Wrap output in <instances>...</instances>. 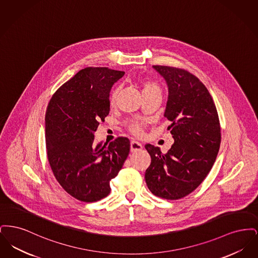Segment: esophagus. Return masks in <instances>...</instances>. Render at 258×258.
I'll use <instances>...</instances> for the list:
<instances>
[{
  "instance_id": "obj_1",
  "label": "esophagus",
  "mask_w": 258,
  "mask_h": 258,
  "mask_svg": "<svg viewBox=\"0 0 258 258\" xmlns=\"http://www.w3.org/2000/svg\"><path fill=\"white\" fill-rule=\"evenodd\" d=\"M142 148H143V146H142L139 142H137V141L133 140V141L131 142V151H132V152L140 151V150H142Z\"/></svg>"
}]
</instances>
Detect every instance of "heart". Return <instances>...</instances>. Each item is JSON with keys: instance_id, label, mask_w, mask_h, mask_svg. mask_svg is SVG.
<instances>
[{"instance_id": "heart-1", "label": "heart", "mask_w": 258, "mask_h": 258, "mask_svg": "<svg viewBox=\"0 0 258 258\" xmlns=\"http://www.w3.org/2000/svg\"><path fill=\"white\" fill-rule=\"evenodd\" d=\"M141 86H142V92H143V93H144V92H148V91H153V90H160V88H159V86H158L156 83H154V82H152V81H148V80L142 81ZM118 95H119V88L117 87V88H115V89L111 92V104L115 103ZM127 127H128V130H130L132 133H134L135 135H140V134L142 133V123H140V122H138V121H135V120L131 121L130 123H127Z\"/></svg>"}]
</instances>
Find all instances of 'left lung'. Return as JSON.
<instances>
[{"label": "left lung", "instance_id": "1", "mask_svg": "<svg viewBox=\"0 0 258 258\" xmlns=\"http://www.w3.org/2000/svg\"><path fill=\"white\" fill-rule=\"evenodd\" d=\"M168 88L164 117L170 122L174 143L166 154L147 144L151 164L145 173L148 188L156 197L176 200L203 182L217 159L221 126L207 88L194 74L172 67L153 66Z\"/></svg>", "mask_w": 258, "mask_h": 258}]
</instances>
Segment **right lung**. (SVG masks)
Instances as JSON below:
<instances>
[{
  "label": "right lung",
  "mask_w": 258,
  "mask_h": 258,
  "mask_svg": "<svg viewBox=\"0 0 258 258\" xmlns=\"http://www.w3.org/2000/svg\"><path fill=\"white\" fill-rule=\"evenodd\" d=\"M124 73L108 68H86L53 95L45 115L47 157L61 187L83 202H96L110 194L126 160L131 142L118 137L95 144L99 121L110 111L111 89Z\"/></svg>",
  "instance_id": "obj_1"
}]
</instances>
